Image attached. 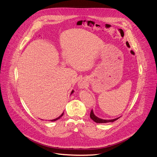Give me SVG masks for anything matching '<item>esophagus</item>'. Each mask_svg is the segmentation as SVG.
<instances>
[{
  "label": "esophagus",
  "mask_w": 157,
  "mask_h": 157,
  "mask_svg": "<svg viewBox=\"0 0 157 157\" xmlns=\"http://www.w3.org/2000/svg\"><path fill=\"white\" fill-rule=\"evenodd\" d=\"M78 84H79L78 86H79V87L80 88H84L86 86V82L85 81H80Z\"/></svg>",
  "instance_id": "1"
}]
</instances>
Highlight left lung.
<instances>
[{
  "label": "left lung",
  "instance_id": "obj_1",
  "mask_svg": "<svg viewBox=\"0 0 157 157\" xmlns=\"http://www.w3.org/2000/svg\"><path fill=\"white\" fill-rule=\"evenodd\" d=\"M90 117L91 119L94 121L96 123H100V124H102V123H107V122H113L116 121H117L119 118H120L121 117H117V118H116V119H110V120H105V119H101V118H99L97 116H96L93 113V110H91V114H90Z\"/></svg>",
  "mask_w": 157,
  "mask_h": 157
}]
</instances>
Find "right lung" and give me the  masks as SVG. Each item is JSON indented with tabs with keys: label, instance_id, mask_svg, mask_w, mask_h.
Here are the masks:
<instances>
[{
	"label": "right lung",
	"instance_id": "1",
	"mask_svg": "<svg viewBox=\"0 0 157 157\" xmlns=\"http://www.w3.org/2000/svg\"><path fill=\"white\" fill-rule=\"evenodd\" d=\"M73 93H74V90H73V91H71V94H72ZM63 114H64V113H63L61 114V115L59 117H57V118H56V119H52V120H50V121H52V122H53V121H56L58 120V119H59L60 117H61L63 116Z\"/></svg>",
	"mask_w": 157,
	"mask_h": 157
}]
</instances>
